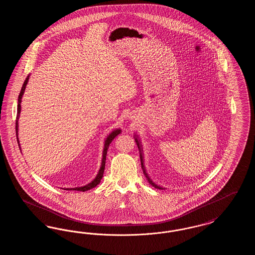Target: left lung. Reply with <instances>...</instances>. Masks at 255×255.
I'll return each instance as SVG.
<instances>
[{
  "mask_svg": "<svg viewBox=\"0 0 255 255\" xmlns=\"http://www.w3.org/2000/svg\"><path fill=\"white\" fill-rule=\"evenodd\" d=\"M134 140H135V142H136V145H137V148H138V150H139V156H140V161H141V168H142V171H143V173H144V175H145L146 179L148 180V182L149 183L151 184V185H153L155 188H158V189H163L162 187H160L159 185H157L155 182H152V180L149 178V176H148V174L146 173L145 171V166L143 165V159H142V149H141V144H140V140L135 136L134 137Z\"/></svg>",
  "mask_w": 255,
  "mask_h": 255,
  "instance_id": "left-lung-1",
  "label": "left lung"
}]
</instances>
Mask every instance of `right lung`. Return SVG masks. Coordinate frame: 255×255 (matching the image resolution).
I'll use <instances>...</instances> for the list:
<instances>
[{"mask_svg": "<svg viewBox=\"0 0 255 255\" xmlns=\"http://www.w3.org/2000/svg\"><path fill=\"white\" fill-rule=\"evenodd\" d=\"M28 79H29V75L25 78L24 80V84L23 87L21 89V92H20V95L18 97V108H17V118H16V135H17V141H18V145L20 147V143H19V139H18V119H19V116H20V113H21V101H22V97L24 95V90H25V87L26 84L28 82ZM122 133V130L121 129H116L114 130L112 133H110L109 135L107 136L106 140H105V145H104V150H103V157H102V161H101V167L99 169V172L96 177V179L93 181V182L88 183L87 185L84 186H81V187H74V188H66V190H75V191H87V190H90L94 187H96L97 184L100 182L102 177H103V173H104V169H105V161H106V156H107V151H108V148L109 145L111 144V142L114 140V138Z\"/></svg>", "mask_w": 255, "mask_h": 255, "instance_id": "add662e5", "label": "right lung"}]
</instances>
